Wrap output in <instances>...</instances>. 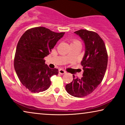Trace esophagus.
<instances>
[{"label": "esophagus", "mask_w": 125, "mask_h": 125, "mask_svg": "<svg viewBox=\"0 0 125 125\" xmlns=\"http://www.w3.org/2000/svg\"><path fill=\"white\" fill-rule=\"evenodd\" d=\"M59 73L60 74H65V73H66V71L63 69H59Z\"/></svg>", "instance_id": "obj_1"}]
</instances>
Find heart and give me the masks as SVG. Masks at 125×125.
<instances>
[{"instance_id":"b5f03b06","label":"heart","mask_w":125,"mask_h":125,"mask_svg":"<svg viewBox=\"0 0 125 125\" xmlns=\"http://www.w3.org/2000/svg\"><path fill=\"white\" fill-rule=\"evenodd\" d=\"M76 42H79L78 41H73V42L71 43H76Z\"/></svg>"}]
</instances>
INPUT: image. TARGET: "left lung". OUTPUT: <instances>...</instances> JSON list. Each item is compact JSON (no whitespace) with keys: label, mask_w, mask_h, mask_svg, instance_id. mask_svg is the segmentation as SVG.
Here are the masks:
<instances>
[{"label":"left lung","mask_w":125,"mask_h":125,"mask_svg":"<svg viewBox=\"0 0 125 125\" xmlns=\"http://www.w3.org/2000/svg\"><path fill=\"white\" fill-rule=\"evenodd\" d=\"M81 38L85 45V53L81 62L83 76L75 78L66 85L67 92L75 97L82 98L91 94L101 83L107 69L108 55L106 46L97 33L87 30L74 32Z\"/></svg>","instance_id":"left-lung-1"}]
</instances>
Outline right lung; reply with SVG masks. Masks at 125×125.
I'll list each match as a JSON object with an SVG mask.
<instances>
[{
  "mask_svg": "<svg viewBox=\"0 0 125 125\" xmlns=\"http://www.w3.org/2000/svg\"><path fill=\"white\" fill-rule=\"evenodd\" d=\"M64 32L43 27L27 30L20 38L14 58V68L21 82L32 93L42 92L51 84L50 78L58 69H50L44 58L51 52Z\"/></svg>",
  "mask_w": 125,
  "mask_h": 125,
  "instance_id": "obj_1",
  "label": "right lung"
}]
</instances>
